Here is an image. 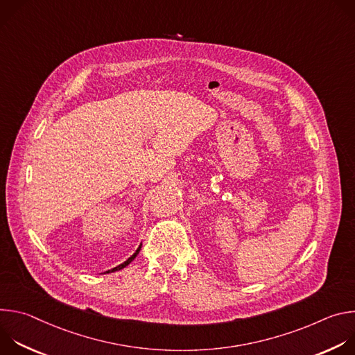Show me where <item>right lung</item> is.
Instances as JSON below:
<instances>
[{
	"mask_svg": "<svg viewBox=\"0 0 355 355\" xmlns=\"http://www.w3.org/2000/svg\"><path fill=\"white\" fill-rule=\"evenodd\" d=\"M140 248H141V244H140V245H139V247H137V250H136V251H135V252H133V254H132V256H130V257H129V259H128V260H126V261H125V263H122V264H119V266H118V267H115V268H112V270H108V271H105V272H104V274H110V272H115V271H119V270H122V268H125V267H126V266H129V264H130V263H132V261H133V260H135V259H136V256H137V254H139V251H140Z\"/></svg>",
	"mask_w": 355,
	"mask_h": 355,
	"instance_id": "obj_1",
	"label": "right lung"
}]
</instances>
